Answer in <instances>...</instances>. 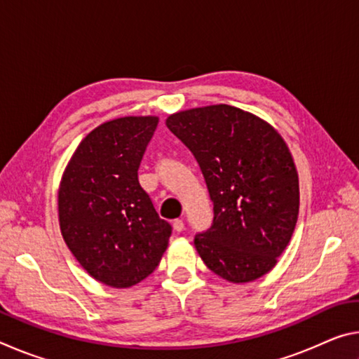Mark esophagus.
I'll return each instance as SVG.
<instances>
[{"instance_id":"34e87169","label":"esophagus","mask_w":359,"mask_h":359,"mask_svg":"<svg viewBox=\"0 0 359 359\" xmlns=\"http://www.w3.org/2000/svg\"><path fill=\"white\" fill-rule=\"evenodd\" d=\"M172 226H174L175 231H177V233H180V231L185 229V223H184V220H182V218H177V220H174Z\"/></svg>"}]
</instances>
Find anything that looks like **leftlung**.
Listing matches in <instances>:
<instances>
[{
    "instance_id": "left-lung-1",
    "label": "left lung",
    "mask_w": 359,
    "mask_h": 359,
    "mask_svg": "<svg viewBox=\"0 0 359 359\" xmlns=\"http://www.w3.org/2000/svg\"><path fill=\"white\" fill-rule=\"evenodd\" d=\"M166 126L196 158L214 204L210 228L194 236L205 266L234 283L276 266L293 236L299 180L278 133L238 107L177 112Z\"/></svg>"
}]
</instances>
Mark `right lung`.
I'll return each mask as SVG.
<instances>
[{"instance_id": "right-lung-1", "label": "right lung", "mask_w": 359, "mask_h": 359, "mask_svg": "<svg viewBox=\"0 0 359 359\" xmlns=\"http://www.w3.org/2000/svg\"><path fill=\"white\" fill-rule=\"evenodd\" d=\"M156 126V117L102 123L79 144L60 185L66 245L90 276L114 288L149 277L172 233L137 179Z\"/></svg>"}]
</instances>
